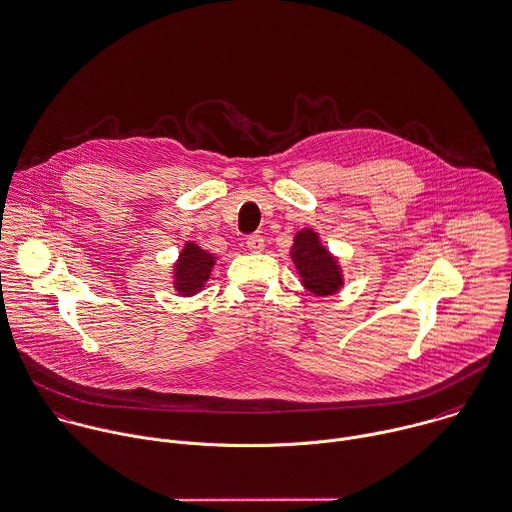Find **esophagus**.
Masks as SVG:
<instances>
[{"label": "esophagus", "mask_w": 512, "mask_h": 512, "mask_svg": "<svg viewBox=\"0 0 512 512\" xmlns=\"http://www.w3.org/2000/svg\"><path fill=\"white\" fill-rule=\"evenodd\" d=\"M246 246H248V250H250V252L258 254V252H262V250H264V238H262L260 234H252V236H248Z\"/></svg>", "instance_id": "obj_1"}]
</instances>
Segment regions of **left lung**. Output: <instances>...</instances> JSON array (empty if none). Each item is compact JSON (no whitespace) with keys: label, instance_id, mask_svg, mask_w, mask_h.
Segmentation results:
<instances>
[{"label":"left lung","instance_id":"left-lung-1","mask_svg":"<svg viewBox=\"0 0 512 512\" xmlns=\"http://www.w3.org/2000/svg\"><path fill=\"white\" fill-rule=\"evenodd\" d=\"M302 284L316 296H332L343 286L338 260L322 246L314 230H300L290 252Z\"/></svg>","mask_w":512,"mask_h":512}]
</instances>
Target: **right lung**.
I'll use <instances>...</instances> for the list:
<instances>
[{
    "label": "right lung",
    "mask_w": 512,
    "mask_h": 512,
    "mask_svg": "<svg viewBox=\"0 0 512 512\" xmlns=\"http://www.w3.org/2000/svg\"><path fill=\"white\" fill-rule=\"evenodd\" d=\"M216 256L202 250L194 242H186L178 262L174 264V288L180 296H192L204 288Z\"/></svg>",
    "instance_id": "obj_1"
}]
</instances>
